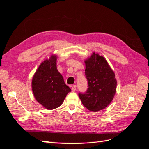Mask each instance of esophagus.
I'll use <instances>...</instances> for the list:
<instances>
[{"instance_id":"34e87169","label":"esophagus","mask_w":149,"mask_h":149,"mask_svg":"<svg viewBox=\"0 0 149 149\" xmlns=\"http://www.w3.org/2000/svg\"><path fill=\"white\" fill-rule=\"evenodd\" d=\"M71 89H72V91H76V85L72 86Z\"/></svg>"}]
</instances>
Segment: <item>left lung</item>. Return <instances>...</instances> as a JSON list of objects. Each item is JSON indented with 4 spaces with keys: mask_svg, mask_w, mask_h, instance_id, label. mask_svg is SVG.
Returning <instances> with one entry per match:
<instances>
[{
    "mask_svg": "<svg viewBox=\"0 0 149 149\" xmlns=\"http://www.w3.org/2000/svg\"><path fill=\"white\" fill-rule=\"evenodd\" d=\"M84 63L88 88L78 95L84 107L96 112L104 109L113 100L117 81L106 60L99 54L93 53Z\"/></svg>",
    "mask_w": 149,
    "mask_h": 149,
    "instance_id": "8db88e82",
    "label": "left lung"
}]
</instances>
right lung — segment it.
Wrapping results in <instances>:
<instances>
[{"label": "right lung", "mask_w": 149, "mask_h": 149, "mask_svg": "<svg viewBox=\"0 0 149 149\" xmlns=\"http://www.w3.org/2000/svg\"><path fill=\"white\" fill-rule=\"evenodd\" d=\"M56 56L45 60L34 74L31 87L35 98L47 109L60 106L71 90L56 68Z\"/></svg>", "instance_id": "obj_1"}]
</instances>
